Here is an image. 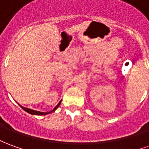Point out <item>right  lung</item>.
<instances>
[{
  "label": "right lung",
  "mask_w": 149,
  "mask_h": 149,
  "mask_svg": "<svg viewBox=\"0 0 149 149\" xmlns=\"http://www.w3.org/2000/svg\"><path fill=\"white\" fill-rule=\"evenodd\" d=\"M61 100L58 103V104L56 105V106L53 109V110H52L51 112H38V111H34V110L33 109H28V108H24V107H22L21 105H20V106L24 110V111H26L27 112H29V113H30V114H33V115H46V114H49V113H51V112H54L57 108H58L59 106H60V104H61Z\"/></svg>",
  "instance_id": "1"
}]
</instances>
